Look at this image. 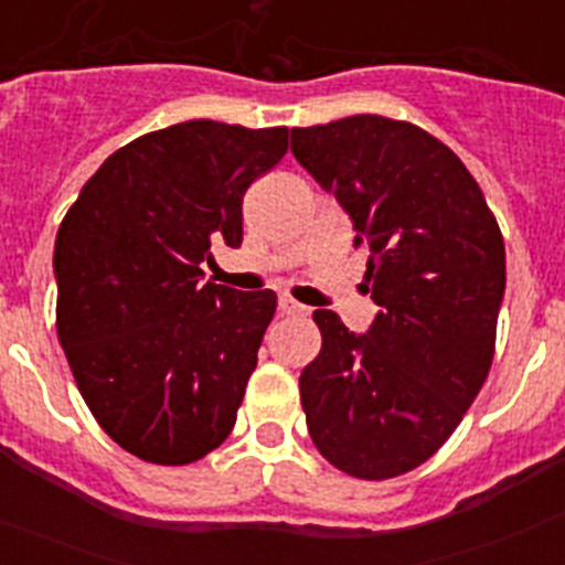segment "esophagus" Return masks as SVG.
<instances>
[{"mask_svg": "<svg viewBox=\"0 0 565 565\" xmlns=\"http://www.w3.org/2000/svg\"><path fill=\"white\" fill-rule=\"evenodd\" d=\"M277 308H279V313H282V317H302V313H308V308L299 306L297 299H291V297H279Z\"/></svg>", "mask_w": 565, "mask_h": 565, "instance_id": "34e87169", "label": "esophagus"}]
</instances>
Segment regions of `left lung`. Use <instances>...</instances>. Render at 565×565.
<instances>
[{
  "label": "left lung",
  "instance_id": "left-lung-1",
  "mask_svg": "<svg viewBox=\"0 0 565 565\" xmlns=\"http://www.w3.org/2000/svg\"><path fill=\"white\" fill-rule=\"evenodd\" d=\"M291 152L351 214L367 252V333L313 311L322 351L299 376L317 450L362 481L411 472L452 436L495 356L507 252L481 186L407 121L351 115L291 129Z\"/></svg>",
  "mask_w": 565,
  "mask_h": 565
}]
</instances>
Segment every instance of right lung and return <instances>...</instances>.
<instances>
[{"label":"right lung","instance_id":"right-lung-1","mask_svg":"<svg viewBox=\"0 0 565 565\" xmlns=\"http://www.w3.org/2000/svg\"><path fill=\"white\" fill-rule=\"evenodd\" d=\"M288 129L183 121L113 152L56 234V331L102 430L149 463L217 450L277 311L274 291L203 279L212 243H243V194Z\"/></svg>","mask_w":565,"mask_h":565}]
</instances>
